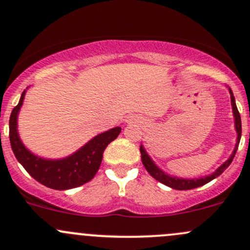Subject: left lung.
I'll use <instances>...</instances> for the list:
<instances>
[{
  "instance_id": "1",
  "label": "left lung",
  "mask_w": 250,
  "mask_h": 250,
  "mask_svg": "<svg viewBox=\"0 0 250 250\" xmlns=\"http://www.w3.org/2000/svg\"><path fill=\"white\" fill-rule=\"evenodd\" d=\"M230 95H231V105H232L233 117H234V128H236V132H237L236 146H234V150L233 152L231 153L230 158H229L226 162H224L223 165H221L213 174H210V175H207V176H203V178H198V179H183V178H176V176L168 175V174H166L162 169H160V168L153 163V161L151 160L150 156L146 153L144 146L140 145V153H141V161H143V165L144 167H145V169L147 170L148 174H150L153 179H156V180L160 181V183L165 184V185L169 186V188H175V190H191V188H200V186L206 185L207 183H209V181H211L213 179H215L216 176L220 175V174L231 165V162L233 161L234 155H236L237 152V148H238L239 140H241L242 123H241V116H239L238 109H237L236 106V102H234L233 93L231 89H230Z\"/></svg>"
}]
</instances>
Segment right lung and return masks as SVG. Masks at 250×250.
<instances>
[{"label": "right lung", "mask_w": 250, "mask_h": 250, "mask_svg": "<svg viewBox=\"0 0 250 250\" xmlns=\"http://www.w3.org/2000/svg\"><path fill=\"white\" fill-rule=\"evenodd\" d=\"M25 92L9 117V140L18 162L35 180L54 190H69L92 180L102 165L104 150L118 137L121 127L98 134L69 157L62 160L39 157L25 147L18 134V113L24 102Z\"/></svg>", "instance_id": "obj_1"}]
</instances>
